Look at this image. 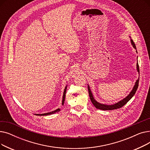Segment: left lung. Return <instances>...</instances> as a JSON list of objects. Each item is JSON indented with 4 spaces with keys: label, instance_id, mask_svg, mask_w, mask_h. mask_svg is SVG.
Masks as SVG:
<instances>
[{
    "label": "left lung",
    "instance_id": "8db88e82",
    "mask_svg": "<svg viewBox=\"0 0 150 150\" xmlns=\"http://www.w3.org/2000/svg\"><path fill=\"white\" fill-rule=\"evenodd\" d=\"M131 44H132V45L134 48L136 49V46L134 42V41L132 40V39H131ZM136 52L137 53V50H136ZM137 72L139 73V64H138V62H137ZM139 81V78H138V80L136 81L135 85L133 87V89H132V91H131V92L129 93V94L127 97H125V98L120 100V101L117 102V103H116L114 105H111L101 104V103H98V102H97L95 100V98H93V95L92 93V92L90 89L89 86L88 85V91H89V97H90V99L92 101V104L93 105V106H95L97 109L104 110V111H106V110H107V111H108V110H114V109H117L120 108L122 106H123L127 104V102H128L129 100H130V99H131V98L134 96V94H135V93H136V91L138 88Z\"/></svg>",
    "mask_w": 150,
    "mask_h": 150
}]
</instances>
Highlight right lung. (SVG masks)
<instances>
[{
  "label": "right lung",
  "instance_id": "right-lung-1",
  "mask_svg": "<svg viewBox=\"0 0 150 150\" xmlns=\"http://www.w3.org/2000/svg\"><path fill=\"white\" fill-rule=\"evenodd\" d=\"M67 86L64 89V93H63V97H62V105H63L64 103V100H65V97H66V90H67ZM60 111V109L58 108L56 110H54V111H52V112H47V113H44V114H36V115H50V114H54L56 112H58Z\"/></svg>",
  "mask_w": 150,
  "mask_h": 150
}]
</instances>
